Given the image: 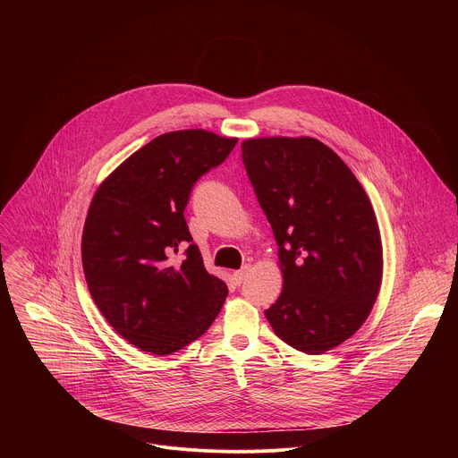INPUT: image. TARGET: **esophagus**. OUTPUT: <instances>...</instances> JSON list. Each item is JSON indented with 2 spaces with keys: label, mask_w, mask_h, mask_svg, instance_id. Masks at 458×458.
I'll list each match as a JSON object with an SVG mask.
<instances>
[{
  "label": "esophagus",
  "mask_w": 458,
  "mask_h": 458,
  "mask_svg": "<svg viewBox=\"0 0 458 458\" xmlns=\"http://www.w3.org/2000/svg\"><path fill=\"white\" fill-rule=\"evenodd\" d=\"M248 272H250V267H248V265H244L241 270L233 272V283H235V284H241V283L246 279Z\"/></svg>",
  "instance_id": "34e87169"
}]
</instances>
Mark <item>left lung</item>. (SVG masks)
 <instances>
[{
    "label": "left lung",
    "instance_id": "left-lung-1",
    "mask_svg": "<svg viewBox=\"0 0 458 458\" xmlns=\"http://www.w3.org/2000/svg\"><path fill=\"white\" fill-rule=\"evenodd\" d=\"M241 150L284 277L265 315L281 341L320 355L360 328L378 295L373 207L344 161L313 138L246 140Z\"/></svg>",
    "mask_w": 458,
    "mask_h": 458
}]
</instances>
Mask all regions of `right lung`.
<instances>
[{
	"label": "right lung",
	"instance_id": "obj_1",
	"mask_svg": "<svg viewBox=\"0 0 458 458\" xmlns=\"http://www.w3.org/2000/svg\"><path fill=\"white\" fill-rule=\"evenodd\" d=\"M235 143L207 130L163 134L123 161L90 203L81 239L90 295L112 328L143 352L184 348L225 304L228 288L207 272L184 208L193 184ZM179 249L183 260L172 264Z\"/></svg>",
	"mask_w": 458,
	"mask_h": 458
}]
</instances>
